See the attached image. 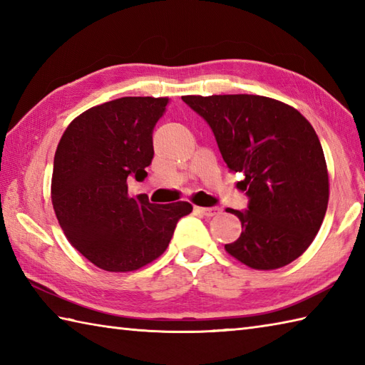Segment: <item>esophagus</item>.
I'll use <instances>...</instances> for the list:
<instances>
[{"label":"esophagus","instance_id":"esophagus-1","mask_svg":"<svg viewBox=\"0 0 365 365\" xmlns=\"http://www.w3.org/2000/svg\"><path fill=\"white\" fill-rule=\"evenodd\" d=\"M196 212H199L204 216H208V218H212V216H216L221 213V208H218V207H196Z\"/></svg>","mask_w":365,"mask_h":365}]
</instances>
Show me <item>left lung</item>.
<instances>
[{"instance_id": "obj_1", "label": "left lung", "mask_w": 365, "mask_h": 365, "mask_svg": "<svg viewBox=\"0 0 365 365\" xmlns=\"http://www.w3.org/2000/svg\"><path fill=\"white\" fill-rule=\"evenodd\" d=\"M207 120L230 173L246 191L242 235L224 246L254 269H277L304 252L319 234L329 200L320 139L304 115L279 100L235 96H183Z\"/></svg>"}]
</instances>
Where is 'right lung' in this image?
<instances>
[{
	"mask_svg": "<svg viewBox=\"0 0 365 365\" xmlns=\"http://www.w3.org/2000/svg\"><path fill=\"white\" fill-rule=\"evenodd\" d=\"M168 97H122L81 113L54 153L51 204L61 229L96 267L127 273L166 251L188 202L155 205L128 195V175L147 177L152 131Z\"/></svg>",
	"mask_w": 365,
	"mask_h": 365,
	"instance_id": "right-lung-1",
	"label": "right lung"
}]
</instances>
